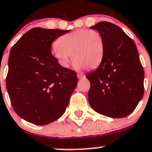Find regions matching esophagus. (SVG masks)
<instances>
[{
    "label": "esophagus",
    "instance_id": "obj_1",
    "mask_svg": "<svg viewBox=\"0 0 152 152\" xmlns=\"http://www.w3.org/2000/svg\"><path fill=\"white\" fill-rule=\"evenodd\" d=\"M77 75L78 79H81V78L84 77H85V75L83 74V73H82V72L77 73Z\"/></svg>",
    "mask_w": 152,
    "mask_h": 152
}]
</instances>
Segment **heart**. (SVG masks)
<instances>
[{
  "label": "heart",
  "mask_w": 152,
  "mask_h": 152,
  "mask_svg": "<svg viewBox=\"0 0 152 152\" xmlns=\"http://www.w3.org/2000/svg\"><path fill=\"white\" fill-rule=\"evenodd\" d=\"M53 53L58 63L67 67L71 56L77 69H94L102 61L104 52V39L98 31L77 30L65 34L56 40Z\"/></svg>",
  "instance_id": "obj_1"
}]
</instances>
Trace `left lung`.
<instances>
[{
  "instance_id": "left-lung-1",
  "label": "left lung",
  "mask_w": 152,
  "mask_h": 152,
  "mask_svg": "<svg viewBox=\"0 0 152 152\" xmlns=\"http://www.w3.org/2000/svg\"><path fill=\"white\" fill-rule=\"evenodd\" d=\"M91 28L102 35L104 52L97 69L86 75L91 83L90 105L107 117H127L144 93V71L136 45L120 27L111 22H100Z\"/></svg>"
}]
</instances>
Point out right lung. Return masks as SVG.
Here are the masks:
<instances>
[{"label":"right lung","instance_id":"1","mask_svg":"<svg viewBox=\"0 0 152 152\" xmlns=\"http://www.w3.org/2000/svg\"><path fill=\"white\" fill-rule=\"evenodd\" d=\"M69 30L35 27L11 48L6 88L16 113L30 123L44 125L61 117L77 85L73 70L61 66L51 44Z\"/></svg>","mask_w":152,"mask_h":152}]
</instances>
